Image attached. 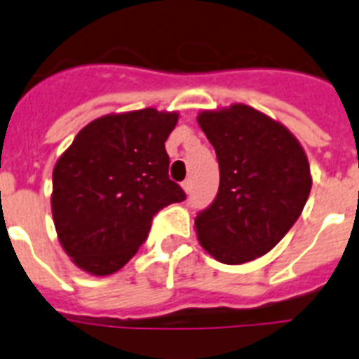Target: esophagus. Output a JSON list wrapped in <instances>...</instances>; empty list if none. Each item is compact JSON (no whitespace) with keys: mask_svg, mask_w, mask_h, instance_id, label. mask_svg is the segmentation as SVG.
I'll use <instances>...</instances> for the list:
<instances>
[{"mask_svg":"<svg viewBox=\"0 0 359 359\" xmlns=\"http://www.w3.org/2000/svg\"><path fill=\"white\" fill-rule=\"evenodd\" d=\"M182 187H183V190H185L187 194H189L190 190H192V182H190V180H185V182L182 183Z\"/></svg>","mask_w":359,"mask_h":359,"instance_id":"34e87169","label":"esophagus"}]
</instances>
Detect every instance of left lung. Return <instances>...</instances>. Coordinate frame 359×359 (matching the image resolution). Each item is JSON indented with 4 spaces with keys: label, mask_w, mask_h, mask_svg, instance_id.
<instances>
[{
    "label": "left lung",
    "mask_w": 359,
    "mask_h": 359,
    "mask_svg": "<svg viewBox=\"0 0 359 359\" xmlns=\"http://www.w3.org/2000/svg\"><path fill=\"white\" fill-rule=\"evenodd\" d=\"M219 190L196 217L201 246L223 264L264 255L297 223L311 192L306 152L282 123L244 104L203 111Z\"/></svg>",
    "instance_id": "left-lung-1"
}]
</instances>
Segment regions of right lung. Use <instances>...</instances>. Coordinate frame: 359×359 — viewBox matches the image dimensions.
I'll return each mask as SVG.
<instances>
[{"label": "right lung", "mask_w": 359, "mask_h": 359, "mask_svg": "<svg viewBox=\"0 0 359 359\" xmlns=\"http://www.w3.org/2000/svg\"><path fill=\"white\" fill-rule=\"evenodd\" d=\"M176 122L177 113L152 107L100 116L57 160L53 223L81 269L118 271L147 239L152 217L187 198L169 177L165 151Z\"/></svg>", "instance_id": "1"}]
</instances>
